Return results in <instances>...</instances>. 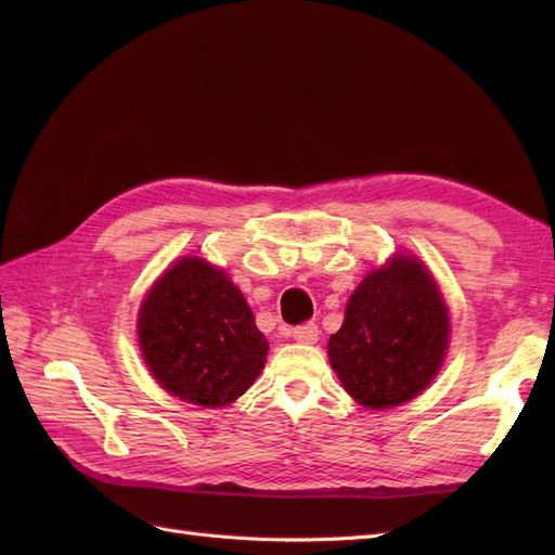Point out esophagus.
Returning a JSON list of instances; mask_svg holds the SVG:
<instances>
[{
	"label": "esophagus",
	"mask_w": 555,
	"mask_h": 555,
	"mask_svg": "<svg viewBox=\"0 0 555 555\" xmlns=\"http://www.w3.org/2000/svg\"><path fill=\"white\" fill-rule=\"evenodd\" d=\"M292 338L298 340V343H304V345H314V343L319 340V328H317V324H312V322L294 326V328H292Z\"/></svg>",
	"instance_id": "34e87169"
}]
</instances>
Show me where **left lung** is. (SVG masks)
Listing matches in <instances>:
<instances>
[{"mask_svg":"<svg viewBox=\"0 0 555 555\" xmlns=\"http://www.w3.org/2000/svg\"><path fill=\"white\" fill-rule=\"evenodd\" d=\"M449 345V310L428 268L408 255L371 271L349 296L328 359L345 391L386 410L422 393Z\"/></svg>","mask_w":555,"mask_h":555,"instance_id":"obj_1","label":"left lung"}]
</instances>
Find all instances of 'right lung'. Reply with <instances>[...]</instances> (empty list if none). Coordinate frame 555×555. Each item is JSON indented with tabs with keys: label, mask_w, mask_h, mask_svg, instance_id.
Here are the masks:
<instances>
[{
	"label": "right lung",
	"mask_w": 555,
	"mask_h": 555,
	"mask_svg": "<svg viewBox=\"0 0 555 555\" xmlns=\"http://www.w3.org/2000/svg\"><path fill=\"white\" fill-rule=\"evenodd\" d=\"M139 343L164 389L204 408L243 396L268 354L241 289L198 257L176 261L147 292L139 310Z\"/></svg>",
	"instance_id": "add662e5"
}]
</instances>
